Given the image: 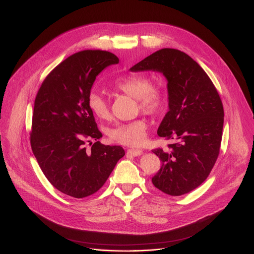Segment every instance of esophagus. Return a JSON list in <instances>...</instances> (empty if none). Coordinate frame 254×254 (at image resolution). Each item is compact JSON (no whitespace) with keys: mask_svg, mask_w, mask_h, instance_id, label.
<instances>
[{"mask_svg":"<svg viewBox=\"0 0 254 254\" xmlns=\"http://www.w3.org/2000/svg\"><path fill=\"white\" fill-rule=\"evenodd\" d=\"M127 153L130 155H133V156H139L143 153V150L142 149H128Z\"/></svg>","mask_w":254,"mask_h":254,"instance_id":"esophagus-1","label":"esophagus"}]
</instances>
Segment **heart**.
Here are the masks:
<instances>
[{"label":"heart","mask_w":254,"mask_h":254,"mask_svg":"<svg viewBox=\"0 0 254 254\" xmlns=\"http://www.w3.org/2000/svg\"><path fill=\"white\" fill-rule=\"evenodd\" d=\"M114 88L119 92L137 100L138 109L148 115H155L161 111L166 100L164 90L158 84L151 83V79L145 74H128L118 78ZM89 106L94 114L101 120L110 119V105L105 97L97 92L89 96ZM147 123L144 119L118 123L107 130L112 142L127 146L141 145L147 138Z\"/></svg>","instance_id":"1"}]
</instances>
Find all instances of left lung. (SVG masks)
<instances>
[{
	"instance_id": "8db88e82",
	"label": "left lung",
	"mask_w": 254,
	"mask_h": 254,
	"mask_svg": "<svg viewBox=\"0 0 254 254\" xmlns=\"http://www.w3.org/2000/svg\"><path fill=\"white\" fill-rule=\"evenodd\" d=\"M130 69L157 70L167 78L170 111L157 134L176 143L152 150L161 167L151 181L167 194L190 192L207 180L219 156L224 123L219 93L198 63L178 49H159Z\"/></svg>"
}]
</instances>
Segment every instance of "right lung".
Returning <instances> with one entry per match:
<instances>
[{
	"label": "right lung",
	"instance_id": "1",
	"mask_svg": "<svg viewBox=\"0 0 254 254\" xmlns=\"http://www.w3.org/2000/svg\"><path fill=\"white\" fill-rule=\"evenodd\" d=\"M119 63L106 50H82L55 66L45 77L34 102L30 143L42 173L60 191L76 199L97 192L118 160L121 146L104 145L89 96L96 76ZM96 140L91 148L84 146Z\"/></svg>",
	"mask_w": 254,
	"mask_h": 254
}]
</instances>
